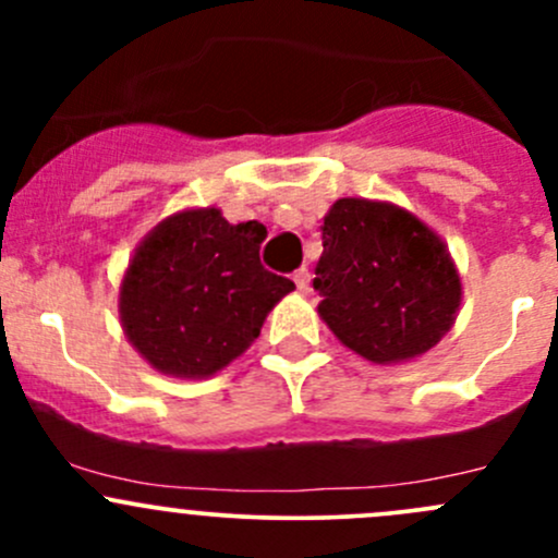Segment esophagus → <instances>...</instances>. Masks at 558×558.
Returning <instances> with one entry per match:
<instances>
[{"label": "esophagus", "mask_w": 558, "mask_h": 558, "mask_svg": "<svg viewBox=\"0 0 558 558\" xmlns=\"http://www.w3.org/2000/svg\"><path fill=\"white\" fill-rule=\"evenodd\" d=\"M294 283H296V289L302 291V294H307V291H311V269H307V267L296 269Z\"/></svg>", "instance_id": "1"}]
</instances>
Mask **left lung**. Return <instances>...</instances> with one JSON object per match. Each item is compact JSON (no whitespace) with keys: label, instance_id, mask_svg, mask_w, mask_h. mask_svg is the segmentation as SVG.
Masks as SVG:
<instances>
[{"label":"left lung","instance_id":"left-lung-1","mask_svg":"<svg viewBox=\"0 0 558 558\" xmlns=\"http://www.w3.org/2000/svg\"><path fill=\"white\" fill-rule=\"evenodd\" d=\"M313 289L337 340L375 364L421 356L453 326L461 280L446 243L388 202L337 199Z\"/></svg>","mask_w":558,"mask_h":558}]
</instances>
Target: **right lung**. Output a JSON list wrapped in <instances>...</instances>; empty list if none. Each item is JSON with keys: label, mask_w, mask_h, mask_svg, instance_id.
Listing matches in <instances>:
<instances>
[{"label": "right lung", "mask_w": 558, "mask_h": 558, "mask_svg": "<svg viewBox=\"0 0 558 558\" xmlns=\"http://www.w3.org/2000/svg\"><path fill=\"white\" fill-rule=\"evenodd\" d=\"M267 229L229 223L218 207L165 218L121 280L123 331L140 356L174 378H210L262 331L294 283L258 258Z\"/></svg>", "instance_id": "right-lung-1"}]
</instances>
